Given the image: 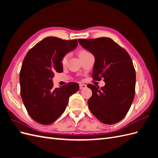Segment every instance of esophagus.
I'll list each match as a JSON object with an SVG mask.
<instances>
[{"label": "esophagus", "mask_w": 158, "mask_h": 158, "mask_svg": "<svg viewBox=\"0 0 158 158\" xmlns=\"http://www.w3.org/2000/svg\"><path fill=\"white\" fill-rule=\"evenodd\" d=\"M87 88V85L85 84H80V89H85Z\"/></svg>", "instance_id": "1"}]
</instances>
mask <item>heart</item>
Here are the masks:
<instances>
[{
    "label": "heart",
    "mask_w": 158,
    "mask_h": 158,
    "mask_svg": "<svg viewBox=\"0 0 158 158\" xmlns=\"http://www.w3.org/2000/svg\"><path fill=\"white\" fill-rule=\"evenodd\" d=\"M89 53H90V52L89 51H88L86 50L82 49V50H80L78 52V56L80 57V59H81V58H82L83 56H84L85 55H88ZM69 53L64 55L63 57H62L61 60H60V63H61L62 66H66V64H67V61L69 60Z\"/></svg>",
    "instance_id": "heart-1"
}]
</instances>
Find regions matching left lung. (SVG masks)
<instances>
[{"mask_svg":"<svg viewBox=\"0 0 158 158\" xmlns=\"http://www.w3.org/2000/svg\"><path fill=\"white\" fill-rule=\"evenodd\" d=\"M95 57L92 77L105 86L88 85L92 91L88 99L90 111L99 121L115 124L125 117L135 94L136 73L130 55L111 38L78 40Z\"/></svg>","mask_w":158,"mask_h":158,"instance_id":"1","label":"left lung"}]
</instances>
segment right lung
<instances>
[{"label":"right lung","mask_w":158,"mask_h":158,"mask_svg":"<svg viewBox=\"0 0 158 158\" xmlns=\"http://www.w3.org/2000/svg\"><path fill=\"white\" fill-rule=\"evenodd\" d=\"M77 45V40L46 37L33 47L23 59L20 94L28 114L37 123L45 125L55 122L64 111L69 97L79 89L75 82L55 88L52 81L55 73L63 72L62 57Z\"/></svg>","instance_id":"1"}]
</instances>
